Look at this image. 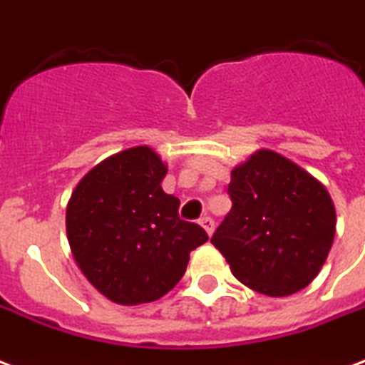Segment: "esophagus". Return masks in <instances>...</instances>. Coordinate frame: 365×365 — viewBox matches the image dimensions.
Returning <instances> with one entry per match:
<instances>
[{
	"instance_id": "34e87169",
	"label": "esophagus",
	"mask_w": 365,
	"mask_h": 365,
	"mask_svg": "<svg viewBox=\"0 0 365 365\" xmlns=\"http://www.w3.org/2000/svg\"><path fill=\"white\" fill-rule=\"evenodd\" d=\"M199 223L202 225V229H205L206 233H208V235L214 233V227H216V225H214V220H212V217H208V216L200 217Z\"/></svg>"
}]
</instances>
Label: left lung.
Masks as SVG:
<instances>
[{"label":"left lung","mask_w":365,"mask_h":365,"mask_svg":"<svg viewBox=\"0 0 365 365\" xmlns=\"http://www.w3.org/2000/svg\"><path fill=\"white\" fill-rule=\"evenodd\" d=\"M233 208L212 237L233 277L286 297L307 288L328 259L335 206L328 189L288 157L257 149L231 170Z\"/></svg>","instance_id":"1"}]
</instances>
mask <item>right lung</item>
Returning a JSON list of instances; mask_svg holds the SVG:
<instances>
[{"mask_svg":"<svg viewBox=\"0 0 365 365\" xmlns=\"http://www.w3.org/2000/svg\"><path fill=\"white\" fill-rule=\"evenodd\" d=\"M166 170L153 148H128L91 168L68 200L71 255L111 303L160 299L183 277L191 250L208 240L180 220V199L160 187Z\"/></svg>","mask_w":365,"mask_h":365,"instance_id":"add662e5","label":"right lung"}]
</instances>
